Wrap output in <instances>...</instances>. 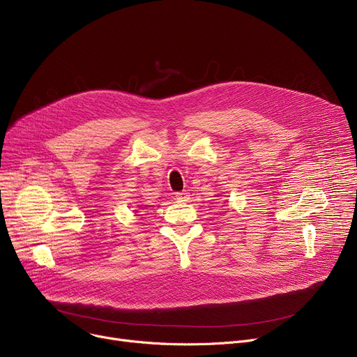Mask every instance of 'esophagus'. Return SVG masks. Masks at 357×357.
I'll use <instances>...</instances> for the list:
<instances>
[{"mask_svg": "<svg viewBox=\"0 0 357 357\" xmlns=\"http://www.w3.org/2000/svg\"><path fill=\"white\" fill-rule=\"evenodd\" d=\"M176 199H178V201H182V202H188V201H190V192H186V191L178 192V194H176Z\"/></svg>", "mask_w": 357, "mask_h": 357, "instance_id": "esophagus-1", "label": "esophagus"}]
</instances>
